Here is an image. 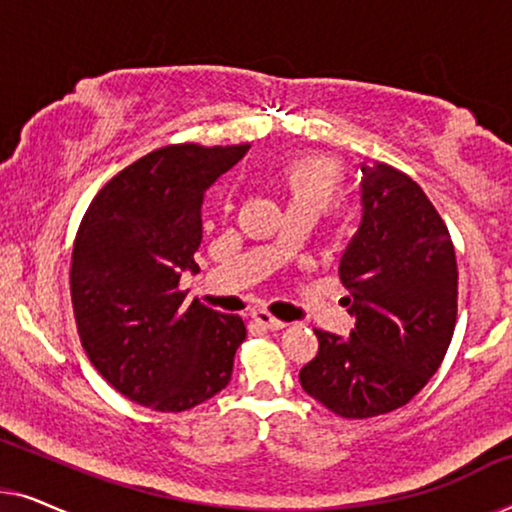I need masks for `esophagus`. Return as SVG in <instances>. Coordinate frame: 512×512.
Segmentation results:
<instances>
[{
  "label": "esophagus",
  "mask_w": 512,
  "mask_h": 512,
  "mask_svg": "<svg viewBox=\"0 0 512 512\" xmlns=\"http://www.w3.org/2000/svg\"><path fill=\"white\" fill-rule=\"evenodd\" d=\"M251 319H254L258 326L270 328V331H282V328L286 326L282 319L272 317V314H270V312H265V310H258V312H254V314H251Z\"/></svg>",
  "instance_id": "esophagus-1"
}]
</instances>
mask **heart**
<instances>
[{
  "mask_svg": "<svg viewBox=\"0 0 512 512\" xmlns=\"http://www.w3.org/2000/svg\"><path fill=\"white\" fill-rule=\"evenodd\" d=\"M289 209H312L324 214L345 195V172L328 158H298L279 174ZM230 198L223 200L228 207Z\"/></svg>",
  "mask_w": 512,
  "mask_h": 512,
  "instance_id": "heart-1",
  "label": "heart"
}]
</instances>
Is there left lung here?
<instances>
[{"instance_id": "obj_1", "label": "left lung", "mask_w": 512, "mask_h": 512, "mask_svg": "<svg viewBox=\"0 0 512 512\" xmlns=\"http://www.w3.org/2000/svg\"><path fill=\"white\" fill-rule=\"evenodd\" d=\"M363 219L340 261L349 338L314 331L300 368L314 401L347 419L403 408L440 368L457 324L459 270L445 221L417 181L387 163L361 165Z\"/></svg>"}]
</instances>
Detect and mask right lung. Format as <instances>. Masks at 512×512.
<instances>
[{
    "mask_svg": "<svg viewBox=\"0 0 512 512\" xmlns=\"http://www.w3.org/2000/svg\"><path fill=\"white\" fill-rule=\"evenodd\" d=\"M249 144H170L100 188L72 251V307L81 345L130 401L184 412L226 389L242 317L184 305L181 272H198L202 200Z\"/></svg>",
    "mask_w": 512,
    "mask_h": 512,
    "instance_id": "right-lung-1",
    "label": "right lung"
}]
</instances>
